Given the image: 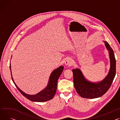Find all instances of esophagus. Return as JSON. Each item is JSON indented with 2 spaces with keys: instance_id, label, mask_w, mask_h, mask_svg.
<instances>
[{
  "instance_id": "esophagus-1",
  "label": "esophagus",
  "mask_w": 120,
  "mask_h": 120,
  "mask_svg": "<svg viewBox=\"0 0 120 120\" xmlns=\"http://www.w3.org/2000/svg\"><path fill=\"white\" fill-rule=\"evenodd\" d=\"M65 65L67 66H71L73 65V61L70 58L67 59L65 61Z\"/></svg>"
}]
</instances>
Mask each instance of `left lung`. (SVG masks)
<instances>
[{
  "instance_id": "left-lung-1",
  "label": "left lung",
  "mask_w": 120,
  "mask_h": 120,
  "mask_svg": "<svg viewBox=\"0 0 120 120\" xmlns=\"http://www.w3.org/2000/svg\"><path fill=\"white\" fill-rule=\"evenodd\" d=\"M109 51L110 68L107 76L99 83H93L86 81L81 71L79 69L72 70L73 83L75 89L80 96L86 98H99L104 94L109 89L116 75V60L113 50L109 44L104 41Z\"/></svg>"
}]
</instances>
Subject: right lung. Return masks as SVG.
<instances>
[{
  "label": "right lung",
  "mask_w": 120,
  "mask_h": 120,
  "mask_svg": "<svg viewBox=\"0 0 120 120\" xmlns=\"http://www.w3.org/2000/svg\"><path fill=\"white\" fill-rule=\"evenodd\" d=\"M10 68L11 72V65H10ZM63 69L64 67L63 66H61L54 70L50 76L49 84L48 85L47 87L44 90H42L41 92H39V93L35 95H29L23 93L19 88L15 84L12 77L11 79L15 86L16 87L19 91L27 99L30 100V101L34 102H45L52 99L54 97V94L56 92L57 83L58 79L60 76L61 75V73H62ZM11 76H12L11 72Z\"/></svg>",
  "instance_id": "1"
}]
</instances>
